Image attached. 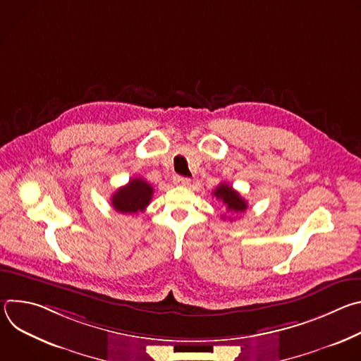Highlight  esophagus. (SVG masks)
I'll return each instance as SVG.
<instances>
[{
    "instance_id": "34e87169",
    "label": "esophagus",
    "mask_w": 361,
    "mask_h": 361,
    "mask_svg": "<svg viewBox=\"0 0 361 361\" xmlns=\"http://www.w3.org/2000/svg\"><path fill=\"white\" fill-rule=\"evenodd\" d=\"M174 184L177 185H183V187H188L191 184V180L187 177H181V176H176L174 177Z\"/></svg>"
}]
</instances>
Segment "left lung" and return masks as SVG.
<instances>
[{"instance_id": "8db88e82", "label": "left lung", "mask_w": 361, "mask_h": 361, "mask_svg": "<svg viewBox=\"0 0 361 361\" xmlns=\"http://www.w3.org/2000/svg\"><path fill=\"white\" fill-rule=\"evenodd\" d=\"M213 195L223 201L226 209L231 213H243L247 210V201L240 195V192H237L231 185L226 183L217 185V188L213 191Z\"/></svg>"}]
</instances>
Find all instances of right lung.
Here are the masks:
<instances>
[{
  "label": "right lung",
  "instance_id": "right-lung-1",
  "mask_svg": "<svg viewBox=\"0 0 361 361\" xmlns=\"http://www.w3.org/2000/svg\"><path fill=\"white\" fill-rule=\"evenodd\" d=\"M152 187L142 178H133L124 187H120L111 197L116 212L123 214L142 213L152 197Z\"/></svg>",
  "mask_w": 361,
  "mask_h": 361
}]
</instances>
